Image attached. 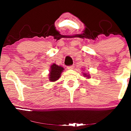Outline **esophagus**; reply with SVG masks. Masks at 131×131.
<instances>
[{"mask_svg": "<svg viewBox=\"0 0 131 131\" xmlns=\"http://www.w3.org/2000/svg\"><path fill=\"white\" fill-rule=\"evenodd\" d=\"M74 67V65H71V66H67V68L68 69H73Z\"/></svg>", "mask_w": 131, "mask_h": 131, "instance_id": "esophagus-1", "label": "esophagus"}]
</instances>
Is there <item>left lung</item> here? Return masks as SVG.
<instances>
[{
    "instance_id": "obj_1",
    "label": "left lung",
    "mask_w": 131,
    "mask_h": 131,
    "mask_svg": "<svg viewBox=\"0 0 131 131\" xmlns=\"http://www.w3.org/2000/svg\"><path fill=\"white\" fill-rule=\"evenodd\" d=\"M84 76H85L87 77V78H88V77H90V76H88V74H87H87H84Z\"/></svg>"
}]
</instances>
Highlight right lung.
<instances>
[{
	"label": "right lung",
	"instance_id": "add662e5",
	"mask_svg": "<svg viewBox=\"0 0 131 131\" xmlns=\"http://www.w3.org/2000/svg\"><path fill=\"white\" fill-rule=\"evenodd\" d=\"M64 69L60 66H58L54 63L51 65V70L49 74V79L51 81H55L57 80L61 76V73L63 72Z\"/></svg>",
	"mask_w": 131,
	"mask_h": 131
}]
</instances>
